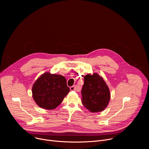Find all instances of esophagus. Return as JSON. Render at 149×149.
<instances>
[{"label":"esophagus","mask_w":149,"mask_h":149,"mask_svg":"<svg viewBox=\"0 0 149 149\" xmlns=\"http://www.w3.org/2000/svg\"><path fill=\"white\" fill-rule=\"evenodd\" d=\"M70 90L71 91H74V90H77V86H74L70 87Z\"/></svg>","instance_id":"esophagus-1"}]
</instances>
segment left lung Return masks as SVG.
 I'll return each instance as SVG.
<instances>
[{"label":"left lung","instance_id":"obj_1","mask_svg":"<svg viewBox=\"0 0 149 149\" xmlns=\"http://www.w3.org/2000/svg\"><path fill=\"white\" fill-rule=\"evenodd\" d=\"M81 101L85 107L92 113L104 110L110 99V90L102 77L94 73L84 77L81 90Z\"/></svg>","mask_w":149,"mask_h":149}]
</instances>
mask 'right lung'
Instances as JSON below:
<instances>
[{"mask_svg":"<svg viewBox=\"0 0 149 149\" xmlns=\"http://www.w3.org/2000/svg\"><path fill=\"white\" fill-rule=\"evenodd\" d=\"M70 92L65 78L47 72L42 75L32 87L33 98L40 107L53 110Z\"/></svg>","mask_w":149,"mask_h":149,"instance_id":"obj_1","label":"right lung"}]
</instances>
